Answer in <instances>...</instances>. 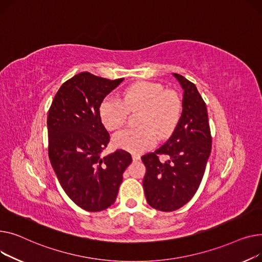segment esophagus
I'll return each mask as SVG.
<instances>
[{
    "instance_id": "obj_1",
    "label": "esophagus",
    "mask_w": 262,
    "mask_h": 262,
    "mask_svg": "<svg viewBox=\"0 0 262 262\" xmlns=\"http://www.w3.org/2000/svg\"><path fill=\"white\" fill-rule=\"evenodd\" d=\"M132 159H133L134 162H137L138 160H141V156L137 155V153H133V155H132Z\"/></svg>"
}]
</instances>
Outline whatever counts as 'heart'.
<instances>
[{
    "mask_svg": "<svg viewBox=\"0 0 262 262\" xmlns=\"http://www.w3.org/2000/svg\"><path fill=\"white\" fill-rule=\"evenodd\" d=\"M143 109L141 129L127 128L113 135L117 148L132 152H143L157 142V133L168 136L174 130L182 112V101L177 92L165 90L161 83L137 82L126 89L121 100L104 98L99 106L103 126L115 130L124 124L128 111Z\"/></svg>",
    "mask_w": 262,
    "mask_h": 262,
    "instance_id": "b5f03b06",
    "label": "heart"
}]
</instances>
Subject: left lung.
I'll return each mask as SVG.
<instances>
[{
	"label": "left lung",
	"mask_w": 262,
	"mask_h": 262,
	"mask_svg": "<svg viewBox=\"0 0 262 262\" xmlns=\"http://www.w3.org/2000/svg\"><path fill=\"white\" fill-rule=\"evenodd\" d=\"M173 76L183 89V111L169 140L155 152L142 157L146 166L143 186L148 204L161 211L185 205L203 179L211 150L206 104L196 86L179 74ZM167 155L161 162L158 157Z\"/></svg>",
	"instance_id": "8db88e82"
}]
</instances>
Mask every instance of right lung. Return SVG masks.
I'll return each instance as SVG.
<instances>
[{"mask_svg": "<svg viewBox=\"0 0 262 262\" xmlns=\"http://www.w3.org/2000/svg\"><path fill=\"white\" fill-rule=\"evenodd\" d=\"M122 80L77 74L60 86L48 115L49 157L57 179L76 205L92 212L115 202L122 173L132 162L125 150L101 157L110 135L99 106Z\"/></svg>", "mask_w": 262, "mask_h": 262, "instance_id": "obj_1", "label": "right lung"}]
</instances>
